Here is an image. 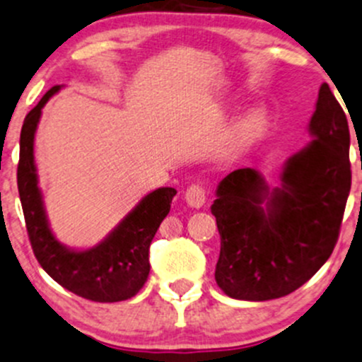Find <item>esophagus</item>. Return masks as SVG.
<instances>
[{
	"label": "esophagus",
	"instance_id": "34e87169",
	"mask_svg": "<svg viewBox=\"0 0 362 362\" xmlns=\"http://www.w3.org/2000/svg\"><path fill=\"white\" fill-rule=\"evenodd\" d=\"M185 199L189 207H202L204 204H206V189H204V186L200 185V182H193V185H189L188 188H186Z\"/></svg>",
	"mask_w": 362,
	"mask_h": 362
}]
</instances>
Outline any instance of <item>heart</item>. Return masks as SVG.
Returning <instances> with one entry per match:
<instances>
[{
    "label": "heart",
    "instance_id": "obj_1",
    "mask_svg": "<svg viewBox=\"0 0 362 362\" xmlns=\"http://www.w3.org/2000/svg\"><path fill=\"white\" fill-rule=\"evenodd\" d=\"M264 125V111L263 110H252L251 113L245 115L244 118L238 124V130L242 134H247V136H252V134L259 132Z\"/></svg>",
    "mask_w": 362,
    "mask_h": 362
}]
</instances>
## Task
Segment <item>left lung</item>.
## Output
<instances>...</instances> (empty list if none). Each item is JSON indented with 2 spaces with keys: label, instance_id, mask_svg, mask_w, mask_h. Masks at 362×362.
Here are the masks:
<instances>
[{
  "label": "left lung",
  "instance_id": "1",
  "mask_svg": "<svg viewBox=\"0 0 362 362\" xmlns=\"http://www.w3.org/2000/svg\"><path fill=\"white\" fill-rule=\"evenodd\" d=\"M312 143L286 162L281 186L255 169L230 173L216 189L221 251L216 282L235 300L267 301L296 291L327 262L350 193L347 117L329 85L319 88Z\"/></svg>",
  "mask_w": 362,
  "mask_h": 362
}]
</instances>
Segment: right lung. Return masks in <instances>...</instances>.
I'll list each match as a JSON object with an SVG mask.
<instances>
[{
    "instance_id": "obj_1",
    "label": "right lung",
    "mask_w": 362,
    "mask_h": 362,
    "mask_svg": "<svg viewBox=\"0 0 362 362\" xmlns=\"http://www.w3.org/2000/svg\"><path fill=\"white\" fill-rule=\"evenodd\" d=\"M61 90L52 87L25 117L21 130L17 186L33 252L42 268L68 291L99 303L136 296L150 275V244L170 211L176 189L148 193L117 228L95 247L74 251L57 240L48 226L35 165V134L47 100Z\"/></svg>"
}]
</instances>
